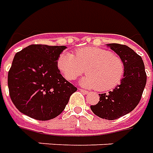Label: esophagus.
<instances>
[{
    "label": "esophagus",
    "instance_id": "1",
    "mask_svg": "<svg viewBox=\"0 0 153 153\" xmlns=\"http://www.w3.org/2000/svg\"><path fill=\"white\" fill-rule=\"evenodd\" d=\"M79 90H80V91H82V93H84V94H85V95H86V94H88V93H89L88 91H85V90H83V89H79Z\"/></svg>",
    "mask_w": 153,
    "mask_h": 153
}]
</instances>
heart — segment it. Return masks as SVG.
Wrapping results in <instances>:
<instances>
[{"instance_id": "heart-1", "label": "heart", "mask_w": 153, "mask_h": 153, "mask_svg": "<svg viewBox=\"0 0 153 153\" xmlns=\"http://www.w3.org/2000/svg\"><path fill=\"white\" fill-rule=\"evenodd\" d=\"M57 68L65 78L72 81L85 71L80 83L87 88L108 91L116 87L124 76L125 65L117 54L100 48L85 47L79 48L74 54L62 53L57 58Z\"/></svg>"}]
</instances>
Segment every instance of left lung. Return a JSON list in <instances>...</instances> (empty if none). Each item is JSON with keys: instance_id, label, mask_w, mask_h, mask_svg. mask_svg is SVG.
Listing matches in <instances>:
<instances>
[{"instance_id": "8db88e82", "label": "left lung", "mask_w": 153, "mask_h": 153, "mask_svg": "<svg viewBox=\"0 0 153 153\" xmlns=\"http://www.w3.org/2000/svg\"><path fill=\"white\" fill-rule=\"evenodd\" d=\"M107 46L123 59L124 76L112 91L99 94L100 101L96 105H91V109L100 118L113 120L128 114L138 105L146 85L147 75L142 57L132 48L119 44Z\"/></svg>"}]
</instances>
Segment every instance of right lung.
<instances>
[{"instance_id":"add662e5","label":"right lung","mask_w":153,"mask_h":153,"mask_svg":"<svg viewBox=\"0 0 153 153\" xmlns=\"http://www.w3.org/2000/svg\"><path fill=\"white\" fill-rule=\"evenodd\" d=\"M66 48L31 44L15 55L8 72V87L13 104L21 113L44 121L64 110L77 90L57 68V58Z\"/></svg>"}]
</instances>
